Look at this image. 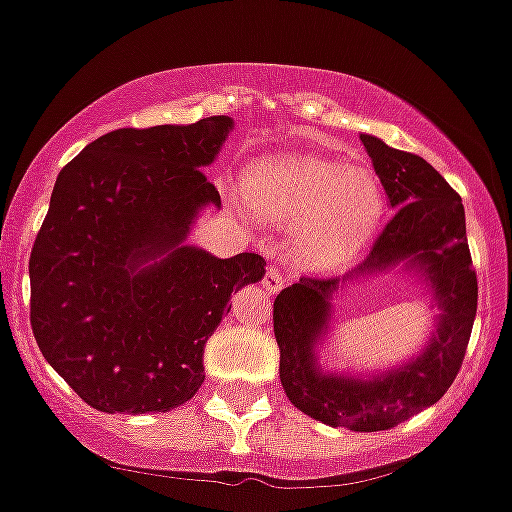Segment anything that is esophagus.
<instances>
[{
  "label": "esophagus",
  "instance_id": "esophagus-1",
  "mask_svg": "<svg viewBox=\"0 0 512 512\" xmlns=\"http://www.w3.org/2000/svg\"><path fill=\"white\" fill-rule=\"evenodd\" d=\"M263 288H266L268 293H278L283 288V273L278 271V268H273V266H268L266 268V273H263Z\"/></svg>",
  "mask_w": 512,
  "mask_h": 512
}]
</instances>
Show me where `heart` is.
<instances>
[{
    "label": "heart",
    "instance_id": "1",
    "mask_svg": "<svg viewBox=\"0 0 512 512\" xmlns=\"http://www.w3.org/2000/svg\"><path fill=\"white\" fill-rule=\"evenodd\" d=\"M244 191L258 216L291 226V256L306 268L348 261L383 216V189L368 166L316 156H276L246 171Z\"/></svg>",
    "mask_w": 512,
    "mask_h": 512
}]
</instances>
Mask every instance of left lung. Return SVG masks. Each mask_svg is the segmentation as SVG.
I'll list each match as a JSON object with an SVG mask.
<instances>
[{
    "mask_svg": "<svg viewBox=\"0 0 512 512\" xmlns=\"http://www.w3.org/2000/svg\"><path fill=\"white\" fill-rule=\"evenodd\" d=\"M388 201L396 211L358 268L343 278L303 276L273 301L281 351V386L306 416L333 428L373 433L396 428L438 403L455 381L478 311V278L465 236L460 196L426 159L361 134ZM404 263L431 288L436 331L416 359L376 377H346L317 366L315 346L327 332L338 287Z\"/></svg>",
    "mask_w": 512,
    "mask_h": 512,
    "instance_id": "8db88e82",
    "label": "left lung"
}]
</instances>
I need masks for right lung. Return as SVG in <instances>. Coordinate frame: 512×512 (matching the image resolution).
I'll use <instances>...</instances> for the list:
<instances>
[{"instance_id": "1", "label": "right lung", "mask_w": 512, "mask_h": 512, "mask_svg": "<svg viewBox=\"0 0 512 512\" xmlns=\"http://www.w3.org/2000/svg\"><path fill=\"white\" fill-rule=\"evenodd\" d=\"M234 119L116 129L57 176L29 256L32 331L49 366L101 413H166L204 383V346L258 254L184 244L221 206L204 176Z\"/></svg>"}]
</instances>
